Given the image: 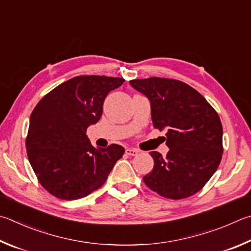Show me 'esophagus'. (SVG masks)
Listing matches in <instances>:
<instances>
[{
	"mask_svg": "<svg viewBox=\"0 0 251 251\" xmlns=\"http://www.w3.org/2000/svg\"><path fill=\"white\" fill-rule=\"evenodd\" d=\"M139 151L138 150L136 149H133V148H127L126 149V154H128V156H136Z\"/></svg>",
	"mask_w": 251,
	"mask_h": 251,
	"instance_id": "esophagus-1",
	"label": "esophagus"
}]
</instances>
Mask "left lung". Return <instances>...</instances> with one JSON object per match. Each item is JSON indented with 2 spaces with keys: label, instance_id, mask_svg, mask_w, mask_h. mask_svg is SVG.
<instances>
[{
  "label": "left lung",
  "instance_id": "left-lung-1",
  "mask_svg": "<svg viewBox=\"0 0 251 251\" xmlns=\"http://www.w3.org/2000/svg\"><path fill=\"white\" fill-rule=\"evenodd\" d=\"M149 100L153 126L166 130L167 157L151 151L154 165L144 176L149 189L180 200L199 192L211 179L223 154V127L215 110L184 82L149 78L129 81Z\"/></svg>",
  "mask_w": 251,
  "mask_h": 251
}]
</instances>
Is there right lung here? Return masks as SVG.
Returning a JSON list of instances; mask_svg holds the SVG:
<instances>
[{
  "instance_id": "add662e5",
  "label": "right lung",
  "mask_w": 251,
  "mask_h": 251,
  "mask_svg": "<svg viewBox=\"0 0 251 251\" xmlns=\"http://www.w3.org/2000/svg\"><path fill=\"white\" fill-rule=\"evenodd\" d=\"M123 78L81 75L63 82L40 100L29 118L27 156L38 180L62 200L84 198L105 183L125 149L95 148L85 135L103 113L108 92Z\"/></svg>"
}]
</instances>
